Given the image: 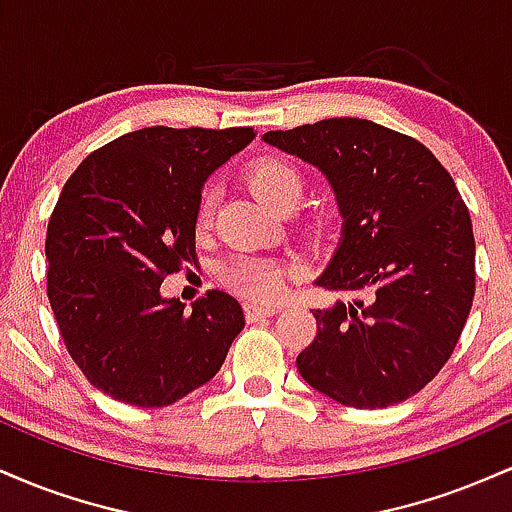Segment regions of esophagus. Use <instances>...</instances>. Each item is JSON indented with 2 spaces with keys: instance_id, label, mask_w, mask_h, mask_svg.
Segmentation results:
<instances>
[{
  "instance_id": "1",
  "label": "esophagus",
  "mask_w": 512,
  "mask_h": 512,
  "mask_svg": "<svg viewBox=\"0 0 512 512\" xmlns=\"http://www.w3.org/2000/svg\"><path fill=\"white\" fill-rule=\"evenodd\" d=\"M274 313H279V305L245 303V317H248V322H257L262 320V317H272Z\"/></svg>"
}]
</instances>
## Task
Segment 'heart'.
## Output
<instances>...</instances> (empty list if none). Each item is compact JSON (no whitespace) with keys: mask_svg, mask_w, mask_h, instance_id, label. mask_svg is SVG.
Returning <instances> with one entry per match:
<instances>
[{"mask_svg":"<svg viewBox=\"0 0 512 512\" xmlns=\"http://www.w3.org/2000/svg\"><path fill=\"white\" fill-rule=\"evenodd\" d=\"M245 178L255 195L274 209H291L301 199L305 187V178L298 166H293L289 158L279 154L252 158L245 170ZM211 214H214V202H211L209 192H204L197 204V231H207ZM289 274L291 264L267 255H236L221 267V281L228 289L240 296L257 298V301H269V298L279 296Z\"/></svg>","mask_w":512,"mask_h":512,"instance_id":"1","label":"heart"}]
</instances>
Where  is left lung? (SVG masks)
<instances>
[{
	"label": "left lung",
	"instance_id": "obj_1",
	"mask_svg": "<svg viewBox=\"0 0 512 512\" xmlns=\"http://www.w3.org/2000/svg\"><path fill=\"white\" fill-rule=\"evenodd\" d=\"M327 175L342 240L317 286L354 301L313 310L298 373L334 402L383 409L424 390L472 310V219L443 163L414 137L358 117L267 132Z\"/></svg>",
	"mask_w": 512,
	"mask_h": 512
}]
</instances>
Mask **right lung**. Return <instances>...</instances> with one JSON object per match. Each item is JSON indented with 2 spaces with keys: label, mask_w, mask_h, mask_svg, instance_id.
I'll return each mask as SVG.
<instances>
[{
  "label": "right lung",
  "mask_w": 512,
  "mask_h": 512,
  "mask_svg": "<svg viewBox=\"0 0 512 512\" xmlns=\"http://www.w3.org/2000/svg\"><path fill=\"white\" fill-rule=\"evenodd\" d=\"M252 127H144L88 154L64 182L45 238L48 298L69 356L93 387L132 407H168L209 383L245 327L226 291L192 310L161 298L197 262L204 180Z\"/></svg>",
  "instance_id": "add662e5"
}]
</instances>
